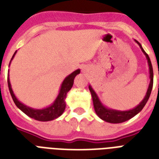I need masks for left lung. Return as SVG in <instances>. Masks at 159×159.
Here are the masks:
<instances>
[{
	"label": "left lung",
	"mask_w": 159,
	"mask_h": 159,
	"mask_svg": "<svg viewBox=\"0 0 159 159\" xmlns=\"http://www.w3.org/2000/svg\"><path fill=\"white\" fill-rule=\"evenodd\" d=\"M134 41L138 43L139 46L140 47L141 50L143 53V54L145 55L146 59L148 61V69H149V78H150V82H149V84H148V90H147V92H146L145 97H144V98L142 100V102L138 106H135L134 108L128 110V111H118V110H114V109L108 108V107H106V106H105L104 105L102 104V102L100 101L97 94L94 91V89L92 88L91 85H89V90L91 94H92V102H93L95 111H96L97 116H99L102 120L108 122V123H122V122L128 120L129 119L133 118L134 116H136L137 114L139 113L142 111V109L144 107V106H145L147 102H148V98L150 97L153 83V72L152 63H151L150 58L148 57V55L145 53V51L143 50V48H142V45L139 43L138 41L135 40V39H134Z\"/></svg>",
	"instance_id": "obj_1"
}]
</instances>
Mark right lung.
Wrapping results in <instances>:
<instances>
[{
	"label": "right lung",
	"instance_id": "add662e5",
	"mask_svg": "<svg viewBox=\"0 0 159 159\" xmlns=\"http://www.w3.org/2000/svg\"><path fill=\"white\" fill-rule=\"evenodd\" d=\"M16 52L12 56L10 64H11V61L15 57ZM10 66V65H9ZM80 69H77L74 72H72L71 74L65 77L64 80L62 81V84H61V87H60L59 92L57 97H56V99L54 100V102L52 103L49 106H47L45 108L43 109H34L30 106H26V105L23 104L22 102H20L17 99V97H16V95L14 93L12 87H11V82H10V77H9V73H8V87L9 90H10V93L11 95V97L13 99L14 102L16 106L18 107L21 111H23L24 113L27 115L29 117H30L32 119H34L36 120L39 121H49L53 120L55 119L58 118L63 112L66 108V97H67V92H69L71 88L73 86V82H74V78L77 74L80 73Z\"/></svg>",
	"mask_w": 159,
	"mask_h": 159
}]
</instances>
